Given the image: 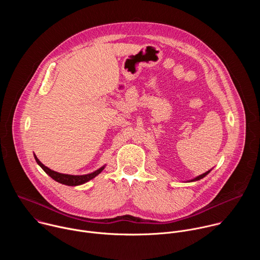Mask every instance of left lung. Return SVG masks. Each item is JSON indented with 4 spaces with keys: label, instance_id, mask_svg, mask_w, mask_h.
Segmentation results:
<instances>
[{
    "label": "left lung",
    "instance_id": "obj_1",
    "mask_svg": "<svg viewBox=\"0 0 260 260\" xmlns=\"http://www.w3.org/2000/svg\"><path fill=\"white\" fill-rule=\"evenodd\" d=\"M209 173H210V171H208V172H206V173H204V174H202V175L198 176L197 178H194V179H192V180H190V181H198V180H201V179H203L204 177H206Z\"/></svg>",
    "mask_w": 260,
    "mask_h": 260
}]
</instances>
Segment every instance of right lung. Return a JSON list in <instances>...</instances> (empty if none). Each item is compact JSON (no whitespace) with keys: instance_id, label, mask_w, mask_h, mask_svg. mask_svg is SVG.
Masks as SVG:
<instances>
[{"instance_id":"add662e5","label":"right lung","mask_w":260,"mask_h":260,"mask_svg":"<svg viewBox=\"0 0 260 260\" xmlns=\"http://www.w3.org/2000/svg\"><path fill=\"white\" fill-rule=\"evenodd\" d=\"M35 156V159L37 161V164H38L42 169L43 171L49 175L53 180H55L56 182L58 183H61V184H64V185H68V186H76V185H81L85 182H88L89 180L93 179L95 176H98L104 169L105 167H102L101 169L96 170L95 172L93 173H90V174H87V175H81V176H74V175H67V174H60V173H57L55 171H52L50 170L49 168L45 167L38 158H37L36 155Z\"/></svg>"}]
</instances>
